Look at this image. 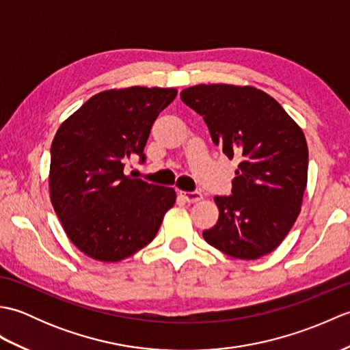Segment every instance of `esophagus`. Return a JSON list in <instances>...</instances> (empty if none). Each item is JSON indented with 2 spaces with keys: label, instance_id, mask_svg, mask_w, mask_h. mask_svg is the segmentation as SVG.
Instances as JSON below:
<instances>
[{
  "label": "esophagus",
  "instance_id": "obj_1",
  "mask_svg": "<svg viewBox=\"0 0 350 350\" xmlns=\"http://www.w3.org/2000/svg\"><path fill=\"white\" fill-rule=\"evenodd\" d=\"M180 197L187 203H196V202H200V200L203 198V196L200 194L198 191H182L180 192Z\"/></svg>",
  "mask_w": 350,
  "mask_h": 350
}]
</instances>
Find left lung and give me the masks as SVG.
<instances>
[{
  "label": "left lung",
  "mask_w": 350,
  "mask_h": 350,
  "mask_svg": "<svg viewBox=\"0 0 350 350\" xmlns=\"http://www.w3.org/2000/svg\"><path fill=\"white\" fill-rule=\"evenodd\" d=\"M180 99L203 117L222 153L241 158L232 194L215 197L219 218L204 230V241L234 258L269 254L301 212L308 171L304 132L254 87L200 84L185 88Z\"/></svg>",
  "instance_id": "8db88e82"
}]
</instances>
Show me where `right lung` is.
Wrapping results in <instances>:
<instances>
[{
    "instance_id": "add662e5",
    "label": "right lung",
    "mask_w": 350,
    "mask_h": 350,
    "mask_svg": "<svg viewBox=\"0 0 350 350\" xmlns=\"http://www.w3.org/2000/svg\"><path fill=\"white\" fill-rule=\"evenodd\" d=\"M177 90L131 87L93 96L57 131L51 146V202L66 234L85 256L118 262L150 243L174 206L173 188L124 176L146 162L152 124Z\"/></svg>"
}]
</instances>
